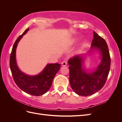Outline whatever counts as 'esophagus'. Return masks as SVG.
Listing matches in <instances>:
<instances>
[{
    "label": "esophagus",
    "mask_w": 122,
    "mask_h": 122,
    "mask_svg": "<svg viewBox=\"0 0 122 122\" xmlns=\"http://www.w3.org/2000/svg\"><path fill=\"white\" fill-rule=\"evenodd\" d=\"M61 65L62 66H66L67 65V62L66 61H63L61 62Z\"/></svg>",
    "instance_id": "esophagus-1"
}]
</instances>
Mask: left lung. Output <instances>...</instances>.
I'll use <instances>...</instances> for the list:
<instances>
[{
    "instance_id": "8db88e82",
    "label": "left lung",
    "mask_w": 122,
    "mask_h": 122,
    "mask_svg": "<svg viewBox=\"0 0 122 122\" xmlns=\"http://www.w3.org/2000/svg\"><path fill=\"white\" fill-rule=\"evenodd\" d=\"M91 46L92 49L88 52L97 49L102 57L100 63L93 72L88 73L83 68V55H76L68 61L71 86L76 94L82 96L92 95L100 90L106 81L110 68L111 60L108 46L105 40L95 31Z\"/></svg>"
}]
</instances>
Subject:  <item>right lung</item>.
<instances>
[{
    "instance_id": "add662e5",
    "label": "right lung",
    "mask_w": 122,
    "mask_h": 122,
    "mask_svg": "<svg viewBox=\"0 0 122 122\" xmlns=\"http://www.w3.org/2000/svg\"><path fill=\"white\" fill-rule=\"evenodd\" d=\"M29 28L20 35L15 42L10 59V66L15 82L21 90L33 96L42 95L49 90L54 77L61 68V64H47L42 72L35 76H29L22 72L16 60V50L18 42L27 32Z\"/></svg>"
}]
</instances>
